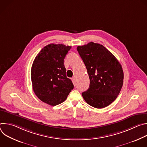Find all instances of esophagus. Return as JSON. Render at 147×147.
Returning <instances> with one entry per match:
<instances>
[{
    "mask_svg": "<svg viewBox=\"0 0 147 147\" xmlns=\"http://www.w3.org/2000/svg\"><path fill=\"white\" fill-rule=\"evenodd\" d=\"M71 80H72V82L73 83V84L75 86L76 85V81H75V78L74 77L71 78Z\"/></svg>",
    "mask_w": 147,
    "mask_h": 147,
    "instance_id": "34e87169",
    "label": "esophagus"
}]
</instances>
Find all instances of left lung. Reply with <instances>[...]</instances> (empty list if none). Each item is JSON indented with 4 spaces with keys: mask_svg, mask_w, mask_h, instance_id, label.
<instances>
[{
    "mask_svg": "<svg viewBox=\"0 0 147 147\" xmlns=\"http://www.w3.org/2000/svg\"><path fill=\"white\" fill-rule=\"evenodd\" d=\"M77 50L86 66L90 84L82 96L92 107H108L117 97L123 86L122 67L105 47L92 42L78 46Z\"/></svg>",
    "mask_w": 147,
    "mask_h": 147,
    "instance_id": "obj_1",
    "label": "left lung"
}]
</instances>
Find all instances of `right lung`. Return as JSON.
<instances>
[{
	"label": "right lung",
	"instance_id": "right-lung-1",
	"mask_svg": "<svg viewBox=\"0 0 147 147\" xmlns=\"http://www.w3.org/2000/svg\"><path fill=\"white\" fill-rule=\"evenodd\" d=\"M71 47L51 44L42 49L32 65L31 78L36 96L51 106L63 102L74 86L66 76L64 59Z\"/></svg>",
	"mask_w": 147,
	"mask_h": 147
}]
</instances>
